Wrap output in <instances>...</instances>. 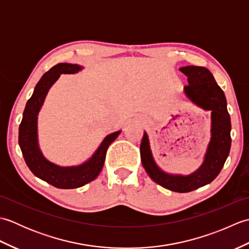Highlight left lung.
I'll return each mask as SVG.
<instances>
[{
  "mask_svg": "<svg viewBox=\"0 0 249 249\" xmlns=\"http://www.w3.org/2000/svg\"><path fill=\"white\" fill-rule=\"evenodd\" d=\"M179 71L187 76L185 97L204 111H211V139L203 161L197 170L187 176L163 171L153 157L146 131L141 141L140 153L142 166L153 181L172 192L188 193L212 182L223 169L231 147V121L225 93L208 68L189 65Z\"/></svg>",
  "mask_w": 249,
  "mask_h": 249,
  "instance_id": "1",
  "label": "left lung"
}]
</instances>
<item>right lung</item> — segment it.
<instances>
[{"label": "right lung", "mask_w": 249, "mask_h": 249, "mask_svg": "<svg viewBox=\"0 0 249 249\" xmlns=\"http://www.w3.org/2000/svg\"><path fill=\"white\" fill-rule=\"evenodd\" d=\"M83 66L70 63H59L50 68L36 84L34 92L25 105L19 126V145L30 170L43 181L56 188L71 189L81 187L98 177L104 167L106 153L109 145L118 138L122 130L105 137L102 143L80 165L60 166L50 161L41 152L38 142V113L43 107L47 94L62 73H77Z\"/></svg>", "instance_id": "add662e5"}]
</instances>
